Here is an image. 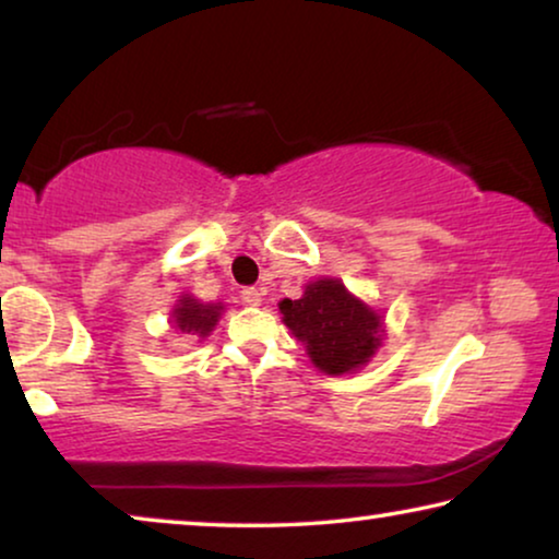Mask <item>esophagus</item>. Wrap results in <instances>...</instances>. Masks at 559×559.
I'll return each mask as SVG.
<instances>
[{
	"mask_svg": "<svg viewBox=\"0 0 559 559\" xmlns=\"http://www.w3.org/2000/svg\"><path fill=\"white\" fill-rule=\"evenodd\" d=\"M241 302L243 305H259V302H262V289H259V287H243L241 289Z\"/></svg>",
	"mask_w": 559,
	"mask_h": 559,
	"instance_id": "obj_1",
	"label": "esophagus"
}]
</instances>
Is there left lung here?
<instances>
[{"label": "left lung", "mask_w": 559, "mask_h": 559, "mask_svg": "<svg viewBox=\"0 0 559 559\" xmlns=\"http://www.w3.org/2000/svg\"><path fill=\"white\" fill-rule=\"evenodd\" d=\"M280 312L312 364L333 377L356 371L381 346L379 316L338 280L310 282L300 300H282Z\"/></svg>", "instance_id": "obj_1"}]
</instances>
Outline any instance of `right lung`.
<instances>
[{
    "mask_svg": "<svg viewBox=\"0 0 559 559\" xmlns=\"http://www.w3.org/2000/svg\"><path fill=\"white\" fill-rule=\"evenodd\" d=\"M221 310H224L221 305H203L193 300V297H182L178 308L173 312L175 328L182 333H198L203 338V335H209L213 331V325L218 323Z\"/></svg>",
    "mask_w": 559,
    "mask_h": 559,
    "instance_id": "1",
    "label": "right lung"
}]
</instances>
